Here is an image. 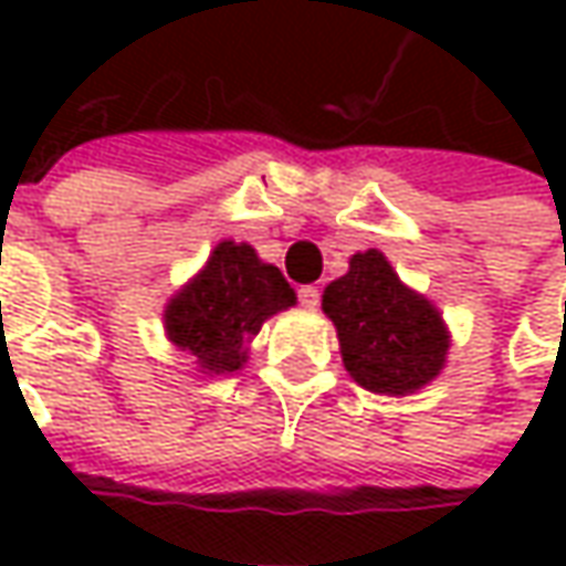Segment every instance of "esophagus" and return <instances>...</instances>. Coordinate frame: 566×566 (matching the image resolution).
Returning <instances> with one entry per match:
<instances>
[{"instance_id":"34e87169","label":"esophagus","mask_w":566,"mask_h":566,"mask_svg":"<svg viewBox=\"0 0 566 566\" xmlns=\"http://www.w3.org/2000/svg\"><path fill=\"white\" fill-rule=\"evenodd\" d=\"M298 302H302L305 308H317V302H321V290H317V286H298Z\"/></svg>"}]
</instances>
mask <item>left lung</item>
I'll list each match as a JSON object with an SVG mask.
<instances>
[{"instance_id": "8db88e82", "label": "left lung", "mask_w": 566, "mask_h": 566, "mask_svg": "<svg viewBox=\"0 0 566 566\" xmlns=\"http://www.w3.org/2000/svg\"><path fill=\"white\" fill-rule=\"evenodd\" d=\"M343 365L365 390L412 394L441 371L447 331L428 298L406 290L380 251L353 254L349 273L324 290Z\"/></svg>"}]
</instances>
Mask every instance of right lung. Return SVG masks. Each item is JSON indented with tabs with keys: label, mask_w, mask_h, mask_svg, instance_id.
Wrapping results in <instances>:
<instances>
[{
	"label": "right lung",
	"mask_w": 566,
	"mask_h": 566,
	"mask_svg": "<svg viewBox=\"0 0 566 566\" xmlns=\"http://www.w3.org/2000/svg\"><path fill=\"white\" fill-rule=\"evenodd\" d=\"M295 293L283 273L251 245L220 242L207 268L166 305V334L210 375L239 371L261 324L290 308Z\"/></svg>",
	"instance_id": "add662e5"
}]
</instances>
